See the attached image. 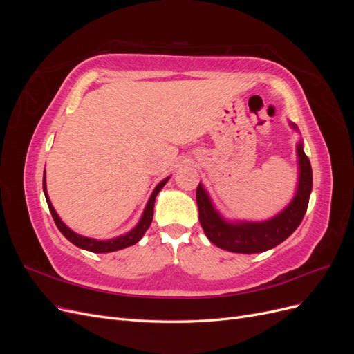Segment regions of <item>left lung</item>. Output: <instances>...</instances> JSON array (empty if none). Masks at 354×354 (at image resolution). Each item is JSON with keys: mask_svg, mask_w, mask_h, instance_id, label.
I'll return each instance as SVG.
<instances>
[{"mask_svg": "<svg viewBox=\"0 0 354 354\" xmlns=\"http://www.w3.org/2000/svg\"><path fill=\"white\" fill-rule=\"evenodd\" d=\"M289 125L292 130L298 131V127L294 122H289ZM297 158L298 183L294 198L279 214L264 221H232L224 218L214 207L207 189L199 183L196 202L201 226L207 238L221 250L238 254H257L272 250L291 236L304 217L313 186L312 165L304 153L303 140L297 145Z\"/></svg>", "mask_w": 354, "mask_h": 354, "instance_id": "left-lung-1", "label": "left lung"}]
</instances>
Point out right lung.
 <instances>
[{
  "mask_svg": "<svg viewBox=\"0 0 354 354\" xmlns=\"http://www.w3.org/2000/svg\"><path fill=\"white\" fill-rule=\"evenodd\" d=\"M168 180H169V177L164 178L162 181H159V185L153 189L151 198H149V201L146 203L142 217H140V220H138V223L136 224V226L130 232L121 234V236H116V238H112V239H108V241H99V239L82 236V234L75 233L72 229H69L66 226L65 223L62 221V218L59 217V214L56 212L55 207H53V203H51V201L48 198V194H47L46 171H44V178H42V189H44V195H46V199H47V203H48V208H50V212H51V216H53V220H55L56 226L59 227V230L62 232L63 236H65L73 245H77L78 248H81V250L90 251V252L103 254V252H113V251L124 250V248H127V246H131V245L137 243L138 241L143 238V234L146 233L149 226H151L152 218H153V207H155L156 195L159 194L160 189H162L167 185Z\"/></svg>",
  "mask_w": 354,
  "mask_h": 354,
  "instance_id": "obj_1",
  "label": "right lung"
}]
</instances>
